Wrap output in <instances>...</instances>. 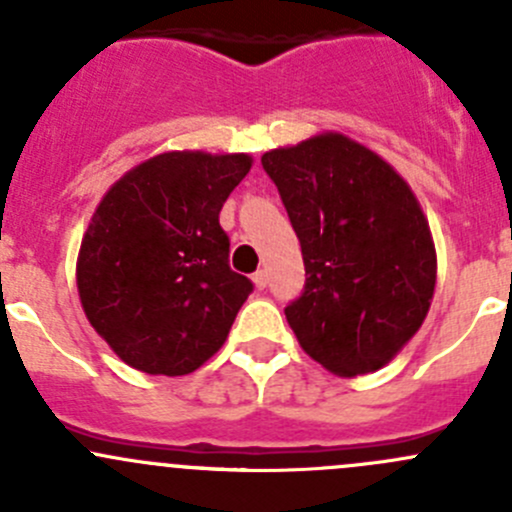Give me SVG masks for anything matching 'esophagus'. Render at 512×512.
Here are the masks:
<instances>
[{"mask_svg":"<svg viewBox=\"0 0 512 512\" xmlns=\"http://www.w3.org/2000/svg\"><path fill=\"white\" fill-rule=\"evenodd\" d=\"M252 282H255L257 289H265L267 282H270V275H267V270H257L255 275H252Z\"/></svg>","mask_w":512,"mask_h":512,"instance_id":"obj_1","label":"esophagus"}]
</instances>
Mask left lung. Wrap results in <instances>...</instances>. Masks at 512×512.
Segmentation results:
<instances>
[{
    "instance_id": "1",
    "label": "left lung",
    "mask_w": 512,
    "mask_h": 512,
    "mask_svg": "<svg viewBox=\"0 0 512 512\" xmlns=\"http://www.w3.org/2000/svg\"><path fill=\"white\" fill-rule=\"evenodd\" d=\"M302 245V294L285 307L302 349L339 376L381 369L418 332L436 250L416 195L369 148L324 133L262 156Z\"/></svg>"
}]
</instances>
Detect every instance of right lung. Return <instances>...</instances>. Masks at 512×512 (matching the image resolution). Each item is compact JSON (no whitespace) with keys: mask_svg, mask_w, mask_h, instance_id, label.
<instances>
[{"mask_svg":"<svg viewBox=\"0 0 512 512\" xmlns=\"http://www.w3.org/2000/svg\"><path fill=\"white\" fill-rule=\"evenodd\" d=\"M250 165L245 153H163L103 195L76 285L91 327L133 369L183 376L225 344L252 282L230 270L220 210Z\"/></svg>","mask_w":512,"mask_h":512,"instance_id":"1","label":"right lung"}]
</instances>
